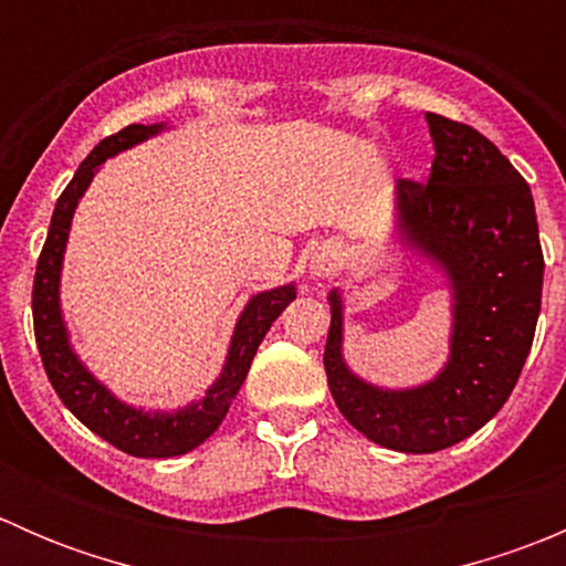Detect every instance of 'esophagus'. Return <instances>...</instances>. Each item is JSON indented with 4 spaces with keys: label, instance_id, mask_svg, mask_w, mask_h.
<instances>
[{
    "label": "esophagus",
    "instance_id": "1",
    "mask_svg": "<svg viewBox=\"0 0 566 566\" xmlns=\"http://www.w3.org/2000/svg\"><path fill=\"white\" fill-rule=\"evenodd\" d=\"M339 262H342L339 249H336L334 243H323V247L312 254L310 273L315 279H331V276H336V271H339Z\"/></svg>",
    "mask_w": 566,
    "mask_h": 566
}]
</instances>
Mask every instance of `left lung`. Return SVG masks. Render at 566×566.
I'll return each mask as SVG.
<instances>
[{"label": "left lung", "mask_w": 566, "mask_h": 566, "mask_svg": "<svg viewBox=\"0 0 566 566\" xmlns=\"http://www.w3.org/2000/svg\"><path fill=\"white\" fill-rule=\"evenodd\" d=\"M436 161L427 186L394 182L391 247L447 279L449 356L408 389L369 384L345 361V298L328 293L323 364L336 408L373 443L430 454L482 430L510 399L542 306L534 197L499 147L471 125L427 114Z\"/></svg>", "instance_id": "1"}]
</instances>
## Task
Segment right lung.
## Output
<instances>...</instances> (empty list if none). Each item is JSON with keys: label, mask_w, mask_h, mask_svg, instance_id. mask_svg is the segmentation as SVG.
Instances as JSON below:
<instances>
[{"label": "right lung", "mask_w": 566, "mask_h": 566, "mask_svg": "<svg viewBox=\"0 0 566 566\" xmlns=\"http://www.w3.org/2000/svg\"><path fill=\"white\" fill-rule=\"evenodd\" d=\"M164 130H169L167 123H134L119 130V134L106 136L84 158L73 180L67 182V188L56 199L49 235H45V247L40 251L38 260L35 287H32V317H35L38 350L40 358H43L45 375H49L54 391L60 394L62 405L87 430H93L95 436L117 447L119 452L150 460L177 458V454L191 452V449H197L199 443H205L219 430L232 399L238 397L243 380H247L251 361L256 356V347L265 339L268 328L295 301V282L273 290H260V293L251 295L235 319V331L230 336V347H227L221 373L216 375V380L205 389L202 397L191 399V402L180 405L175 410H147L123 402L117 394L90 373L87 364L82 361V356L73 347L60 301L62 262H65L73 213H76L78 202H82L93 177L98 175V169L104 167L108 158L130 150V147L142 145V142L164 134Z\"/></svg>", "instance_id": "right-lung-1"}]
</instances>
